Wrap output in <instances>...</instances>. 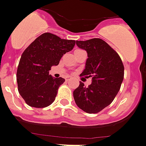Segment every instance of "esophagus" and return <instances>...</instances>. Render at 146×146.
Masks as SVG:
<instances>
[{
	"label": "esophagus",
	"mask_w": 146,
	"mask_h": 146,
	"mask_svg": "<svg viewBox=\"0 0 146 146\" xmlns=\"http://www.w3.org/2000/svg\"><path fill=\"white\" fill-rule=\"evenodd\" d=\"M66 81H67V82H69V81H70V80H72V77H70V76H67V77H66Z\"/></svg>",
	"instance_id": "34e87169"
}]
</instances>
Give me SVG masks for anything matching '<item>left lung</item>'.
Here are the masks:
<instances>
[{
	"instance_id": "1",
	"label": "left lung",
	"mask_w": 146,
	"mask_h": 146,
	"mask_svg": "<svg viewBox=\"0 0 146 146\" xmlns=\"http://www.w3.org/2000/svg\"><path fill=\"white\" fill-rule=\"evenodd\" d=\"M78 47L86 50L85 69L81 76L92 77L86 87L83 82L73 92L78 107L88 113H96L109 106L119 92L124 76V67L119 54L99 38L76 41Z\"/></svg>"
}]
</instances>
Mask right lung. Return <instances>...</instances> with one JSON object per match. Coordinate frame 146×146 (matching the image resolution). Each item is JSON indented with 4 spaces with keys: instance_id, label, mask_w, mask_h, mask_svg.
Listing matches in <instances>:
<instances>
[{
    "instance_id": "right-lung-1",
    "label": "right lung",
    "mask_w": 146,
    "mask_h": 146,
    "mask_svg": "<svg viewBox=\"0 0 146 146\" xmlns=\"http://www.w3.org/2000/svg\"><path fill=\"white\" fill-rule=\"evenodd\" d=\"M75 40L61 39L50 33L36 38L23 53L17 70L18 92L32 107L48 106L55 99L59 86L65 79L49 74L63 54L71 51Z\"/></svg>"
}]
</instances>
